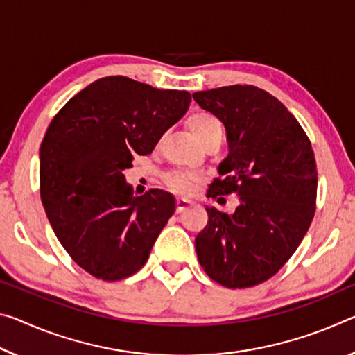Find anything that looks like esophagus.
<instances>
[{
	"instance_id": "34e87169",
	"label": "esophagus",
	"mask_w": 355,
	"mask_h": 355,
	"mask_svg": "<svg viewBox=\"0 0 355 355\" xmlns=\"http://www.w3.org/2000/svg\"><path fill=\"white\" fill-rule=\"evenodd\" d=\"M193 204H194V202H193V200H189V199H183V198L177 199V213H182V211H184V210H187L188 207H191Z\"/></svg>"
}]
</instances>
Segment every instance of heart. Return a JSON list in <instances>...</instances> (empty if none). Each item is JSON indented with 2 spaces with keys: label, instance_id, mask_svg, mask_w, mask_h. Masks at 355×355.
Here are the masks:
<instances>
[{
  "label": "heart",
  "instance_id": "1",
  "mask_svg": "<svg viewBox=\"0 0 355 355\" xmlns=\"http://www.w3.org/2000/svg\"><path fill=\"white\" fill-rule=\"evenodd\" d=\"M188 129L199 142H204L208 137H223L221 121L215 115L208 114V112H194V114H191L188 118ZM198 183L199 180L194 175H188V173H172L166 178L167 188L180 194H191L198 187Z\"/></svg>",
  "mask_w": 355,
  "mask_h": 355
}]
</instances>
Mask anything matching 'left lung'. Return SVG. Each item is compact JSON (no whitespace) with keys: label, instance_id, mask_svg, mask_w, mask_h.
Masks as SVG:
<instances>
[{"label":"left lung","instance_id":"left-lung-1","mask_svg":"<svg viewBox=\"0 0 355 355\" xmlns=\"http://www.w3.org/2000/svg\"><path fill=\"white\" fill-rule=\"evenodd\" d=\"M227 132L229 155L218 166L208 198L237 194L234 213L207 207L196 237L202 268L229 289L252 288L289 261L316 210L318 171L295 116L263 89L230 85L193 93Z\"/></svg>","mask_w":355,"mask_h":355}]
</instances>
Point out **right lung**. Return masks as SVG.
Masks as SVG:
<instances>
[{
	"label": "right lung",
	"mask_w": 355,
	"mask_h": 355,
	"mask_svg": "<svg viewBox=\"0 0 355 355\" xmlns=\"http://www.w3.org/2000/svg\"><path fill=\"white\" fill-rule=\"evenodd\" d=\"M189 103L188 92L110 76L71 98L50 123L39 150L42 205L67 254L93 277L118 281L142 268L175 211L162 189L134 196L123 171L153 151Z\"/></svg>",
	"instance_id": "1"
}]
</instances>
